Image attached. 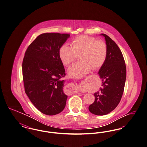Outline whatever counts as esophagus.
Listing matches in <instances>:
<instances>
[{"instance_id": "obj_1", "label": "esophagus", "mask_w": 147, "mask_h": 147, "mask_svg": "<svg viewBox=\"0 0 147 147\" xmlns=\"http://www.w3.org/2000/svg\"><path fill=\"white\" fill-rule=\"evenodd\" d=\"M75 85H73V84H69L68 85V90L70 92H72L74 90V87Z\"/></svg>"}]
</instances>
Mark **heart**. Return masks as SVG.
<instances>
[{"mask_svg":"<svg viewBox=\"0 0 147 147\" xmlns=\"http://www.w3.org/2000/svg\"><path fill=\"white\" fill-rule=\"evenodd\" d=\"M72 47L62 45L59 51V55L65 66H69L80 55V62L73 64L68 69V74L74 78H80L94 69L101 67L106 61L107 46L102 40H98L93 36L82 35L76 37L71 42Z\"/></svg>","mask_w":147,"mask_h":147,"instance_id":"1","label":"heart"}]
</instances>
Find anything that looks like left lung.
Here are the masks:
<instances>
[{
  "label": "left lung",
  "instance_id": "left-lung-1",
  "mask_svg": "<svg viewBox=\"0 0 147 147\" xmlns=\"http://www.w3.org/2000/svg\"><path fill=\"white\" fill-rule=\"evenodd\" d=\"M105 37L107 46L106 61L98 74L102 80V87L94 93L95 101L89 111L96 115H105L113 111L120 101L124 91L126 79L125 59L120 48L110 37Z\"/></svg>",
  "mask_w": 147,
  "mask_h": 147
}]
</instances>
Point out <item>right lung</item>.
I'll list each match as a JSON object with an SVG mask.
<instances>
[{
	"label": "right lung",
	"mask_w": 147,
	"mask_h": 147,
	"mask_svg": "<svg viewBox=\"0 0 147 147\" xmlns=\"http://www.w3.org/2000/svg\"><path fill=\"white\" fill-rule=\"evenodd\" d=\"M69 34L45 33L28 46L22 63L25 92L33 105L47 115L58 114L66 106L63 92L66 76L59 55L60 47Z\"/></svg>",
	"instance_id": "obj_1"
}]
</instances>
